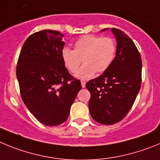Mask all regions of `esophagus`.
I'll return each mask as SVG.
<instances>
[{
	"instance_id": "1",
	"label": "esophagus",
	"mask_w": 160,
	"mask_h": 160,
	"mask_svg": "<svg viewBox=\"0 0 160 160\" xmlns=\"http://www.w3.org/2000/svg\"><path fill=\"white\" fill-rule=\"evenodd\" d=\"M85 85H86V83L84 81H81V86L82 88H85Z\"/></svg>"
}]
</instances>
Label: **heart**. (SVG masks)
<instances>
[{"mask_svg":"<svg viewBox=\"0 0 160 160\" xmlns=\"http://www.w3.org/2000/svg\"><path fill=\"white\" fill-rule=\"evenodd\" d=\"M116 52V41L110 37L85 35L74 44V49L63 48L61 57L64 66L71 72L78 69L82 60L85 64L75 77L81 80H88L96 72L107 71L112 65Z\"/></svg>","mask_w":160,"mask_h":160,"instance_id":"1","label":"heart"}]
</instances>
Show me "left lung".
Listing matches in <instances>:
<instances>
[{
	"label": "left lung",
	"mask_w": 160,
	"mask_h": 160,
	"mask_svg": "<svg viewBox=\"0 0 160 160\" xmlns=\"http://www.w3.org/2000/svg\"><path fill=\"white\" fill-rule=\"evenodd\" d=\"M112 32L117 44L114 60L101 76L86 83L91 116L106 125L118 123L130 111L140 89L142 71L140 54L132 39L117 28Z\"/></svg>",
	"instance_id": "obj_1"
}]
</instances>
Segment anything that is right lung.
Listing matches in <instances>:
<instances>
[{
    "instance_id": "add662e5",
    "label": "right lung",
    "mask_w": 160,
    "mask_h": 160,
    "mask_svg": "<svg viewBox=\"0 0 160 160\" xmlns=\"http://www.w3.org/2000/svg\"><path fill=\"white\" fill-rule=\"evenodd\" d=\"M63 37L60 32L48 29L32 34L17 62L21 98L34 117L46 126L65 121L81 89L80 80L72 77L63 62Z\"/></svg>"
}]
</instances>
